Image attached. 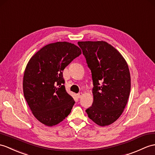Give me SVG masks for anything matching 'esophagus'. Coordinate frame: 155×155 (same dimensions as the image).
Returning <instances> with one entry per match:
<instances>
[{
    "label": "esophagus",
    "mask_w": 155,
    "mask_h": 155,
    "mask_svg": "<svg viewBox=\"0 0 155 155\" xmlns=\"http://www.w3.org/2000/svg\"><path fill=\"white\" fill-rule=\"evenodd\" d=\"M77 97H78V98H81V97H82V96H83V94H82V92H79L78 94H77Z\"/></svg>",
    "instance_id": "1"
}]
</instances>
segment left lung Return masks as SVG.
Segmentation results:
<instances>
[{
	"instance_id": "8db88e82",
	"label": "left lung",
	"mask_w": 155,
	"mask_h": 155,
	"mask_svg": "<svg viewBox=\"0 0 155 155\" xmlns=\"http://www.w3.org/2000/svg\"><path fill=\"white\" fill-rule=\"evenodd\" d=\"M78 45L91 70L94 85V101L86 111L97 125H109L120 117L127 103L131 90L127 63L106 41H78Z\"/></svg>"
}]
</instances>
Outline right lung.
Wrapping results in <instances>:
<instances>
[{
  "label": "right lung",
  "instance_id": "obj_1",
  "mask_svg": "<svg viewBox=\"0 0 155 155\" xmlns=\"http://www.w3.org/2000/svg\"><path fill=\"white\" fill-rule=\"evenodd\" d=\"M81 54L78 46L59 41L44 46L27 64L24 98L35 117L47 126L59 124L71 113L75 102L63 85V71Z\"/></svg>",
  "mask_w": 155,
  "mask_h": 155
}]
</instances>
